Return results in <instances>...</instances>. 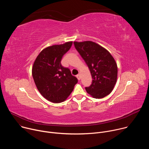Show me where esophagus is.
Wrapping results in <instances>:
<instances>
[{
    "label": "esophagus",
    "mask_w": 149,
    "mask_h": 149,
    "mask_svg": "<svg viewBox=\"0 0 149 149\" xmlns=\"http://www.w3.org/2000/svg\"><path fill=\"white\" fill-rule=\"evenodd\" d=\"M77 78H78V80H80L81 79V75H80V74H78V75H77Z\"/></svg>",
    "instance_id": "1"
}]
</instances>
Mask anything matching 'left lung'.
I'll list each match as a JSON object with an SVG mask.
<instances>
[{
    "label": "left lung",
    "mask_w": 149,
    "mask_h": 149,
    "mask_svg": "<svg viewBox=\"0 0 149 149\" xmlns=\"http://www.w3.org/2000/svg\"><path fill=\"white\" fill-rule=\"evenodd\" d=\"M75 49L88 65L93 81L86 90L95 98H102L113 91L117 81V63L110 53L92 41L74 42Z\"/></svg>",
    "instance_id": "1"
}]
</instances>
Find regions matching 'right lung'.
I'll return each instance as SVG.
<instances>
[{
    "instance_id": "add662e5",
    "label": "right lung",
    "mask_w": 149,
    "mask_h": 149,
    "mask_svg": "<svg viewBox=\"0 0 149 149\" xmlns=\"http://www.w3.org/2000/svg\"><path fill=\"white\" fill-rule=\"evenodd\" d=\"M72 44V42H68L47 47L40 52L33 63L32 76L38 91L54 103L65 101L78 82L70 70L63 67L61 62Z\"/></svg>"
}]
</instances>
